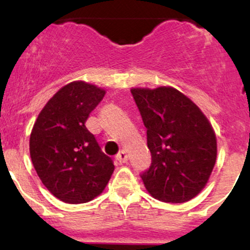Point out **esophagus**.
I'll list each match as a JSON object with an SVG mask.
<instances>
[{"mask_svg": "<svg viewBox=\"0 0 250 250\" xmlns=\"http://www.w3.org/2000/svg\"><path fill=\"white\" fill-rule=\"evenodd\" d=\"M116 160L119 161L120 163H125L128 161V155H127V151L125 150H121L119 154L116 155Z\"/></svg>", "mask_w": 250, "mask_h": 250, "instance_id": "34e87169", "label": "esophagus"}]
</instances>
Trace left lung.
<instances>
[{"mask_svg":"<svg viewBox=\"0 0 250 250\" xmlns=\"http://www.w3.org/2000/svg\"><path fill=\"white\" fill-rule=\"evenodd\" d=\"M130 91L151 153L150 167L141 174L146 189L163 202H187L206 187L216 162V135L210 122L173 87Z\"/></svg>","mask_w":250,"mask_h":250,"instance_id":"8db88e82","label":"left lung"}]
</instances>
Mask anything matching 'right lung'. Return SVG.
I'll use <instances>...</instances> for the list:
<instances>
[{"label":"right lung","mask_w":250,"mask_h":250,"mask_svg":"<svg viewBox=\"0 0 250 250\" xmlns=\"http://www.w3.org/2000/svg\"><path fill=\"white\" fill-rule=\"evenodd\" d=\"M104 94V89L84 81L68 83L47 102L34 123L31 162L45 188L65 203L95 199L115 168L85 127Z\"/></svg>","instance_id":"1"}]
</instances>
